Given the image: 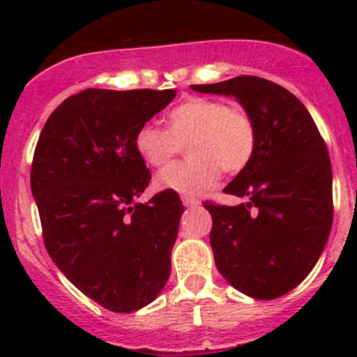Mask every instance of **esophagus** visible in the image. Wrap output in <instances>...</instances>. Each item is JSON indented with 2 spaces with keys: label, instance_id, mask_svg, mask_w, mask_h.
Masks as SVG:
<instances>
[{
  "label": "esophagus",
  "instance_id": "esophagus-1",
  "mask_svg": "<svg viewBox=\"0 0 357 357\" xmlns=\"http://www.w3.org/2000/svg\"><path fill=\"white\" fill-rule=\"evenodd\" d=\"M181 202H183L185 207H198V206H200V200H198V198H195V196H189V195L181 196Z\"/></svg>",
  "mask_w": 357,
  "mask_h": 357
}]
</instances>
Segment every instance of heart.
<instances>
[{
    "instance_id": "1",
    "label": "heart",
    "mask_w": 357,
    "mask_h": 357,
    "mask_svg": "<svg viewBox=\"0 0 357 357\" xmlns=\"http://www.w3.org/2000/svg\"><path fill=\"white\" fill-rule=\"evenodd\" d=\"M185 162L170 165L155 176L159 190L202 195L217 185L220 172L238 174L254 159L257 128L241 103L215 98H190L168 113V128L142 123L135 133V150L150 167H165L183 146Z\"/></svg>"
}]
</instances>
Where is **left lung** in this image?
Here are the masks:
<instances>
[{
	"instance_id": "8db88e82",
	"label": "left lung",
	"mask_w": 357,
	"mask_h": 357,
	"mask_svg": "<svg viewBox=\"0 0 357 357\" xmlns=\"http://www.w3.org/2000/svg\"><path fill=\"white\" fill-rule=\"evenodd\" d=\"M192 91L234 96L254 116V159L224 189L248 202L204 207L213 217L209 241L218 272L252 298H278L304 282L332 229L326 142L304 103L268 79L238 75Z\"/></svg>"
}]
</instances>
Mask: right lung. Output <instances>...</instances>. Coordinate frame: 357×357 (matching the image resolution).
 Returning <instances> with one entry per match:
<instances>
[{"label":"right lung","mask_w":357,"mask_h":357,"mask_svg":"<svg viewBox=\"0 0 357 357\" xmlns=\"http://www.w3.org/2000/svg\"><path fill=\"white\" fill-rule=\"evenodd\" d=\"M176 91L86 89L64 100L36 142L31 190L50 257L89 298L114 313L155 300L170 276L183 204L151 179L135 133Z\"/></svg>","instance_id":"right-lung-1"}]
</instances>
